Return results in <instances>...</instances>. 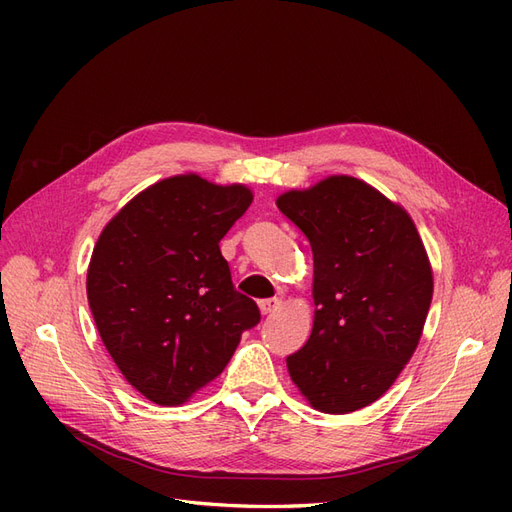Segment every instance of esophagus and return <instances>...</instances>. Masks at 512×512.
I'll return each instance as SVG.
<instances>
[{
	"label": "esophagus",
	"mask_w": 512,
	"mask_h": 512,
	"mask_svg": "<svg viewBox=\"0 0 512 512\" xmlns=\"http://www.w3.org/2000/svg\"><path fill=\"white\" fill-rule=\"evenodd\" d=\"M282 305H284V301H282V299H277V297L267 299V301H260V303H258V307H260V314H262V316L275 314L277 309H282Z\"/></svg>",
	"instance_id": "esophagus-1"
}]
</instances>
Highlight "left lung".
Masks as SVG:
<instances>
[{"label": "left lung", "instance_id": "left-lung-1", "mask_svg": "<svg viewBox=\"0 0 512 512\" xmlns=\"http://www.w3.org/2000/svg\"><path fill=\"white\" fill-rule=\"evenodd\" d=\"M314 254V327L286 359L307 404L348 414L391 389L421 342L433 271L410 213L350 175L277 196Z\"/></svg>", "mask_w": 512, "mask_h": 512}]
</instances>
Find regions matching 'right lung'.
<instances>
[{
	"instance_id": "1",
	"label": "right lung",
	"mask_w": 512,
	"mask_h": 512,
	"mask_svg": "<svg viewBox=\"0 0 512 512\" xmlns=\"http://www.w3.org/2000/svg\"><path fill=\"white\" fill-rule=\"evenodd\" d=\"M252 200L243 183L175 175L138 192L100 232L87 267L89 309L123 378L153 404L192 399L260 320L220 252Z\"/></svg>"
}]
</instances>
